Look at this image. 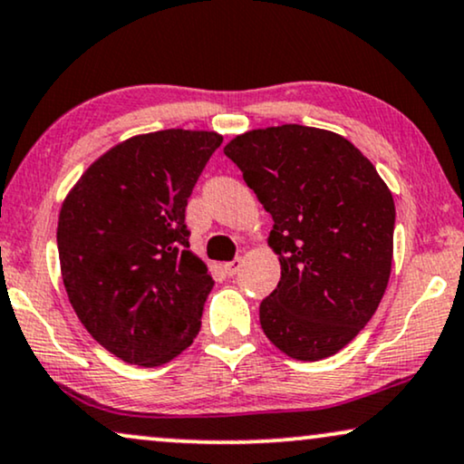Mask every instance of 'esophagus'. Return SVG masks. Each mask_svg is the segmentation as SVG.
Listing matches in <instances>:
<instances>
[{"label": "esophagus", "instance_id": "34e87169", "mask_svg": "<svg viewBox=\"0 0 464 464\" xmlns=\"http://www.w3.org/2000/svg\"><path fill=\"white\" fill-rule=\"evenodd\" d=\"M239 267H242V258H233V261L225 263V274L227 276H236Z\"/></svg>", "mask_w": 464, "mask_h": 464}]
</instances>
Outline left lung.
<instances>
[{"instance_id": "left-lung-1", "label": "left lung", "mask_w": 464, "mask_h": 464, "mask_svg": "<svg viewBox=\"0 0 464 464\" xmlns=\"http://www.w3.org/2000/svg\"><path fill=\"white\" fill-rule=\"evenodd\" d=\"M274 218L277 288L258 307L269 342L296 361L335 354L378 310L392 265L394 201L342 135L304 125L255 129L225 146Z\"/></svg>"}]
</instances>
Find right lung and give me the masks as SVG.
<instances>
[{"label":"right lung","instance_id":"right-lung-1","mask_svg":"<svg viewBox=\"0 0 464 464\" xmlns=\"http://www.w3.org/2000/svg\"><path fill=\"white\" fill-rule=\"evenodd\" d=\"M222 138L135 135L99 157L61 206L63 284L84 329L125 362L157 367L187 350L214 286L188 250L187 203Z\"/></svg>","mask_w":464,"mask_h":464}]
</instances>
